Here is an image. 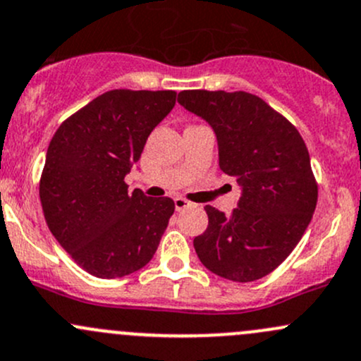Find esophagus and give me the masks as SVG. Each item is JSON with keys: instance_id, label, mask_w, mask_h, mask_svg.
Instances as JSON below:
<instances>
[{"instance_id": "34e87169", "label": "esophagus", "mask_w": 361, "mask_h": 361, "mask_svg": "<svg viewBox=\"0 0 361 361\" xmlns=\"http://www.w3.org/2000/svg\"><path fill=\"white\" fill-rule=\"evenodd\" d=\"M173 203H176V210H179V212L184 210L185 207L191 205V203H189L188 200H184V198H176V200H173Z\"/></svg>"}]
</instances>
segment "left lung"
I'll use <instances>...</instances> for the list:
<instances>
[{"label": "left lung", "mask_w": 361, "mask_h": 361, "mask_svg": "<svg viewBox=\"0 0 361 361\" xmlns=\"http://www.w3.org/2000/svg\"><path fill=\"white\" fill-rule=\"evenodd\" d=\"M177 102L217 137L219 166L240 185L231 215L207 205L208 228L192 245L207 269L254 281L290 255L317 208L318 185L302 137L247 92L184 90Z\"/></svg>", "instance_id": "1"}]
</instances>
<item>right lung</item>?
Masks as SVG:
<instances>
[{
    "label": "right lung",
    "mask_w": 361,
    "mask_h": 361,
    "mask_svg": "<svg viewBox=\"0 0 361 361\" xmlns=\"http://www.w3.org/2000/svg\"><path fill=\"white\" fill-rule=\"evenodd\" d=\"M173 90H111L59 126L39 198L61 247L97 278H121L153 259L176 205L125 184L149 133L176 106Z\"/></svg>",
    "instance_id": "right-lung-1"
}]
</instances>
